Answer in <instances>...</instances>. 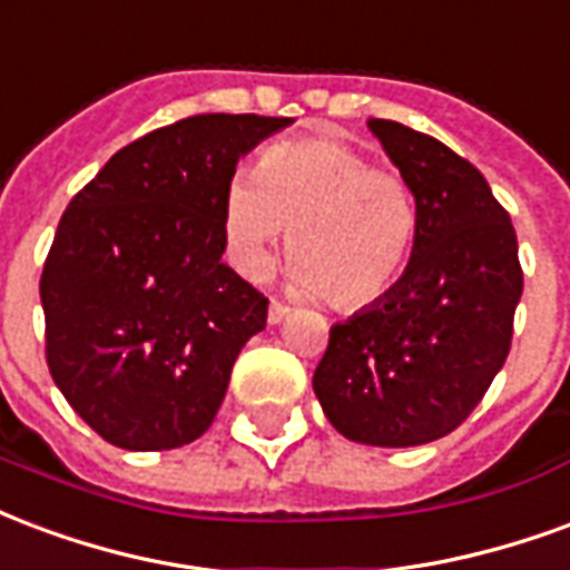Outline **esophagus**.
Wrapping results in <instances>:
<instances>
[{
    "instance_id": "obj_1",
    "label": "esophagus",
    "mask_w": 570,
    "mask_h": 570,
    "mask_svg": "<svg viewBox=\"0 0 570 570\" xmlns=\"http://www.w3.org/2000/svg\"><path fill=\"white\" fill-rule=\"evenodd\" d=\"M288 315H291V306H285L282 301H269V313H267L269 325H282Z\"/></svg>"
}]
</instances>
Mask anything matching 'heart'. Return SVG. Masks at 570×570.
<instances>
[{"label":"heart","mask_w":570,"mask_h":570,"mask_svg":"<svg viewBox=\"0 0 570 570\" xmlns=\"http://www.w3.org/2000/svg\"><path fill=\"white\" fill-rule=\"evenodd\" d=\"M291 230V282L336 309H364L401 279L416 206L404 178L327 136L269 148L224 194V234L245 276H264Z\"/></svg>","instance_id":"1"}]
</instances>
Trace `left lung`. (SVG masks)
Instances as JSON below:
<instances>
[{
    "instance_id": "left-lung-1",
    "label": "left lung",
    "mask_w": 570,
    "mask_h": 570,
    "mask_svg": "<svg viewBox=\"0 0 570 570\" xmlns=\"http://www.w3.org/2000/svg\"><path fill=\"white\" fill-rule=\"evenodd\" d=\"M416 203L394 288L331 327L313 389L327 422L364 446L446 438L504 367L522 297L517 230L483 173L446 145L367 120Z\"/></svg>"
}]
</instances>
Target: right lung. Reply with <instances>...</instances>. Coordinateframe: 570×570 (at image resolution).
Returning a JSON list of instances; mask_svg holds the SVG:
<instances>
[{"instance_id":"1","label":"right lung","mask_w":570,"mask_h":570,"mask_svg":"<svg viewBox=\"0 0 570 570\" xmlns=\"http://www.w3.org/2000/svg\"><path fill=\"white\" fill-rule=\"evenodd\" d=\"M291 118L197 115L120 148L69 203L41 273L48 367L120 450L197 440L267 297L222 261L239 157Z\"/></svg>"}]
</instances>
